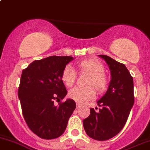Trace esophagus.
Masks as SVG:
<instances>
[{"mask_svg":"<svg viewBox=\"0 0 150 150\" xmlns=\"http://www.w3.org/2000/svg\"><path fill=\"white\" fill-rule=\"evenodd\" d=\"M81 107V105L80 104V103H76V108H80Z\"/></svg>","mask_w":150,"mask_h":150,"instance_id":"34e87169","label":"esophagus"}]
</instances>
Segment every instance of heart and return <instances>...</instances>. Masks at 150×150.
<instances>
[{"instance_id": "obj_1", "label": "heart", "mask_w": 150, "mask_h": 150, "mask_svg": "<svg viewBox=\"0 0 150 150\" xmlns=\"http://www.w3.org/2000/svg\"><path fill=\"white\" fill-rule=\"evenodd\" d=\"M78 67L81 71L89 74L86 87L75 86L69 91V97L79 103H87L94 100L96 97V92L93 87L99 92H103L107 88L108 79L103 73L104 66L100 62L92 59L84 60L78 64ZM76 73L71 66H66L63 71L62 80L67 86H71L75 83Z\"/></svg>"}]
</instances>
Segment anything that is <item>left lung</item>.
<instances>
[{
	"instance_id": "8db88e82",
	"label": "left lung",
	"mask_w": 150,
	"mask_h": 150,
	"mask_svg": "<svg viewBox=\"0 0 150 150\" xmlns=\"http://www.w3.org/2000/svg\"><path fill=\"white\" fill-rule=\"evenodd\" d=\"M99 57L108 66L111 79L105 94L97 102L102 108L98 112L90 108L83 126L90 138L105 141L117 135L126 124L134 103V81L124 64L107 55Z\"/></svg>"
}]
</instances>
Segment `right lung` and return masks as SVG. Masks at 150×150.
Listing matches in <instances>:
<instances>
[{
    "mask_svg": "<svg viewBox=\"0 0 150 150\" xmlns=\"http://www.w3.org/2000/svg\"><path fill=\"white\" fill-rule=\"evenodd\" d=\"M74 58L50 56L37 60L24 69L18 90L23 116L32 132L44 139L64 134L76 108L72 99L55 105L67 95L62 80L63 71Z\"/></svg>",
    "mask_w": 150,
    "mask_h": 150,
    "instance_id": "add662e5",
    "label": "right lung"
}]
</instances>
